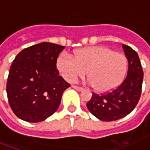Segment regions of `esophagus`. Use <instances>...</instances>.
Returning a JSON list of instances; mask_svg holds the SVG:
<instances>
[{
  "mask_svg": "<svg viewBox=\"0 0 150 150\" xmlns=\"http://www.w3.org/2000/svg\"><path fill=\"white\" fill-rule=\"evenodd\" d=\"M72 88H74V89H76L77 91H79V92L83 91V88H80V87H78V86H74V85H72Z\"/></svg>",
  "mask_w": 150,
  "mask_h": 150,
  "instance_id": "34e87169",
  "label": "esophagus"
}]
</instances>
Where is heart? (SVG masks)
I'll use <instances>...</instances> for the list:
<instances>
[{
    "mask_svg": "<svg viewBox=\"0 0 150 150\" xmlns=\"http://www.w3.org/2000/svg\"><path fill=\"white\" fill-rule=\"evenodd\" d=\"M128 65L125 55L101 46L78 50L73 57L62 53L57 59V68L66 81L74 82L87 70L93 89L102 93L121 84L126 77Z\"/></svg>",
    "mask_w": 150,
    "mask_h": 150,
    "instance_id": "1",
    "label": "heart"
}]
</instances>
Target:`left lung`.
<instances>
[{"instance_id":"left-lung-1","label":"left lung","mask_w":150,"mask_h":150,"mask_svg":"<svg viewBox=\"0 0 150 150\" xmlns=\"http://www.w3.org/2000/svg\"><path fill=\"white\" fill-rule=\"evenodd\" d=\"M123 49L129 62L128 74L124 82L108 93H93L87 103L90 112L102 121L110 122L125 117L134 110L141 95L144 72L139 57L127 45H123Z\"/></svg>"}]
</instances>
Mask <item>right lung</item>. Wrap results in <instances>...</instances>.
<instances>
[{
	"label": "right lung",
	"mask_w": 150,
	"mask_h": 150,
	"mask_svg": "<svg viewBox=\"0 0 150 150\" xmlns=\"http://www.w3.org/2000/svg\"><path fill=\"white\" fill-rule=\"evenodd\" d=\"M65 47L42 42L23 49L15 57L9 72L6 93L15 114L29 123L52 115L70 84L59 76L57 57Z\"/></svg>",
	"instance_id": "1"
}]
</instances>
